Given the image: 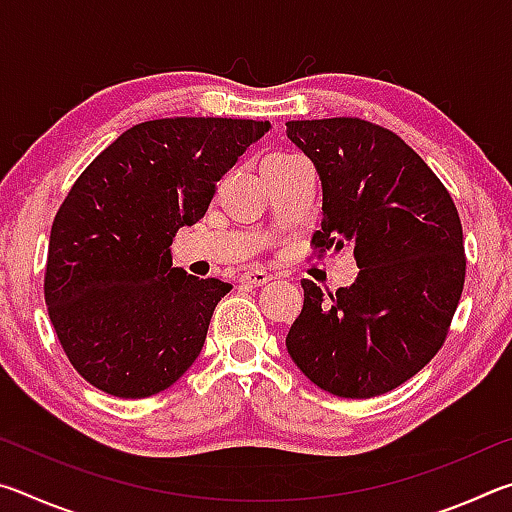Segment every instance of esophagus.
<instances>
[{
	"label": "esophagus",
	"mask_w": 512,
	"mask_h": 512,
	"mask_svg": "<svg viewBox=\"0 0 512 512\" xmlns=\"http://www.w3.org/2000/svg\"><path fill=\"white\" fill-rule=\"evenodd\" d=\"M239 280L244 282V284H255V287H262V284H266V282H271V280H273V275H271V273H266L264 268H250V271L241 273Z\"/></svg>",
	"instance_id": "34e87169"
}]
</instances>
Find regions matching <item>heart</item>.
I'll return each instance as SVG.
<instances>
[{"instance_id":"1","label":"heart","mask_w":512,"mask_h":512,"mask_svg":"<svg viewBox=\"0 0 512 512\" xmlns=\"http://www.w3.org/2000/svg\"><path fill=\"white\" fill-rule=\"evenodd\" d=\"M291 153H273V155H268L266 158V162H273V160H282V158H289Z\"/></svg>"}]
</instances>
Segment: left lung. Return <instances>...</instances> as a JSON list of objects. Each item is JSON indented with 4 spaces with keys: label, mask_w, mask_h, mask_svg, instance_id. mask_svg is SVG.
I'll return each instance as SVG.
<instances>
[{
    "label": "left lung",
    "mask_w": 512,
    "mask_h": 512,
    "mask_svg": "<svg viewBox=\"0 0 512 512\" xmlns=\"http://www.w3.org/2000/svg\"><path fill=\"white\" fill-rule=\"evenodd\" d=\"M316 164L323 221L314 255L354 248L350 287L302 280L287 334L296 366L323 391L366 400L402 386L443 348L465 282L463 225L447 187L388 128L359 117L289 121Z\"/></svg>",
    "instance_id": "obj_1"
}]
</instances>
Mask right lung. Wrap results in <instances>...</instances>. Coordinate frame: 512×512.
Wrapping results in <instances>:
<instances>
[{
    "label": "right lung",
    "mask_w": 512,
    "mask_h": 512,
    "mask_svg": "<svg viewBox=\"0 0 512 512\" xmlns=\"http://www.w3.org/2000/svg\"><path fill=\"white\" fill-rule=\"evenodd\" d=\"M268 121L169 117L121 133L76 178L51 225L45 302L76 372L140 400L185 375L232 284L171 268L225 171Z\"/></svg>",
    "instance_id": "1"
}]
</instances>
